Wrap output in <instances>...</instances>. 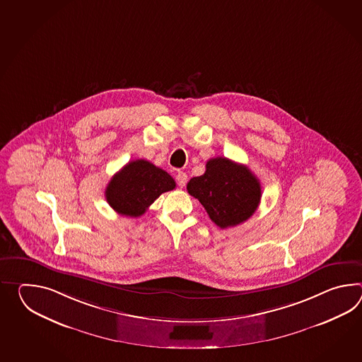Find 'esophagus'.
Instances as JSON below:
<instances>
[{
    "label": "esophagus",
    "instance_id": "34e87169",
    "mask_svg": "<svg viewBox=\"0 0 362 362\" xmlns=\"http://www.w3.org/2000/svg\"><path fill=\"white\" fill-rule=\"evenodd\" d=\"M177 183L179 187H185V183H187V174L183 173V171H180V173H177Z\"/></svg>",
    "mask_w": 362,
    "mask_h": 362
}]
</instances>
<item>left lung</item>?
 Wrapping results in <instances>:
<instances>
[{"mask_svg":"<svg viewBox=\"0 0 362 362\" xmlns=\"http://www.w3.org/2000/svg\"><path fill=\"white\" fill-rule=\"evenodd\" d=\"M187 191L221 228L240 225L257 210L261 185L247 166L226 157L211 158L200 177L188 182Z\"/></svg>","mask_w":362,"mask_h":362,"instance_id":"8db88e82","label":"left lung"}]
</instances>
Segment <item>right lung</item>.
Segmentation results:
<instances>
[{
    "instance_id": "1",
    "label": "right lung",
    "mask_w": 362,
    "mask_h": 362,
    "mask_svg": "<svg viewBox=\"0 0 362 362\" xmlns=\"http://www.w3.org/2000/svg\"><path fill=\"white\" fill-rule=\"evenodd\" d=\"M175 188L165 170L145 160L131 161L110 179L105 197L118 214L140 217L163 192Z\"/></svg>"
}]
</instances>
